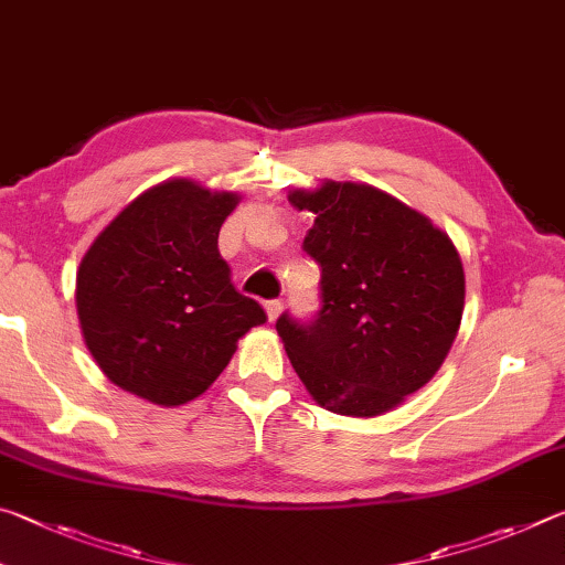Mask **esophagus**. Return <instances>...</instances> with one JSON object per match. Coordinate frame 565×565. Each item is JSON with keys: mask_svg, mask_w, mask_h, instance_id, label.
<instances>
[{"mask_svg": "<svg viewBox=\"0 0 565 565\" xmlns=\"http://www.w3.org/2000/svg\"><path fill=\"white\" fill-rule=\"evenodd\" d=\"M281 309H284V303H281L279 299H271V301H266V317H269V321H276V319H279Z\"/></svg>", "mask_w": 565, "mask_h": 565, "instance_id": "1", "label": "esophagus"}]
</instances>
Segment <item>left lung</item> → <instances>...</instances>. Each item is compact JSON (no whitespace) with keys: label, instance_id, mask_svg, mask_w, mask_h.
<instances>
[{"label":"left lung","instance_id":"1","mask_svg":"<svg viewBox=\"0 0 565 565\" xmlns=\"http://www.w3.org/2000/svg\"><path fill=\"white\" fill-rule=\"evenodd\" d=\"M317 214L303 252L321 266V309L276 331L317 404L379 416L426 386L461 327L466 279L456 246L424 214L374 186L323 181L289 194Z\"/></svg>","mask_w":565,"mask_h":565}]
</instances>
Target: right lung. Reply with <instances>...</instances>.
<instances>
[{
    "mask_svg": "<svg viewBox=\"0 0 565 565\" xmlns=\"http://www.w3.org/2000/svg\"><path fill=\"white\" fill-rule=\"evenodd\" d=\"M236 204L232 191L171 179L94 238L76 271V313L111 384L159 406L186 404L266 321L218 254V228Z\"/></svg>",
    "mask_w": 565,
    "mask_h": 565,
    "instance_id": "right-lung-1",
    "label": "right lung"
}]
</instances>
